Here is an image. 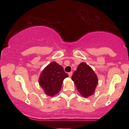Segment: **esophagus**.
<instances>
[{
  "label": "esophagus",
  "instance_id": "34e87169",
  "mask_svg": "<svg viewBox=\"0 0 129 129\" xmlns=\"http://www.w3.org/2000/svg\"><path fill=\"white\" fill-rule=\"evenodd\" d=\"M69 77H71L72 76V74H73V73H72V72H69Z\"/></svg>",
  "mask_w": 129,
  "mask_h": 129
}]
</instances>
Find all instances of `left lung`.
Instances as JSON below:
<instances>
[{
	"label": "left lung",
	"mask_w": 129,
	"mask_h": 129,
	"mask_svg": "<svg viewBox=\"0 0 129 129\" xmlns=\"http://www.w3.org/2000/svg\"><path fill=\"white\" fill-rule=\"evenodd\" d=\"M72 79L78 91L84 98L92 95L98 83L96 74L85 62H81L78 66Z\"/></svg>",
	"instance_id": "8db88e82"
}]
</instances>
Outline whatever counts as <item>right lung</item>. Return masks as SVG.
<instances>
[{
  "instance_id": "1",
  "label": "right lung",
  "mask_w": 129,
  "mask_h": 129,
  "mask_svg": "<svg viewBox=\"0 0 129 129\" xmlns=\"http://www.w3.org/2000/svg\"><path fill=\"white\" fill-rule=\"evenodd\" d=\"M69 76L63 67L55 61L44 68L40 75L39 84L47 95L54 96L60 91L63 79Z\"/></svg>"
}]
</instances>
